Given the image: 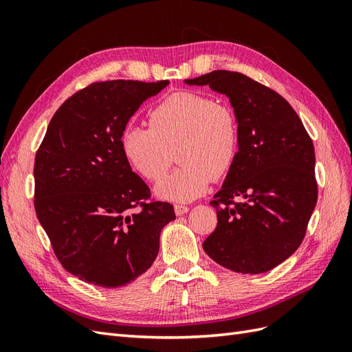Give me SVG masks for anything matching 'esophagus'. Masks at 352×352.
<instances>
[{
  "label": "esophagus",
  "instance_id": "1",
  "mask_svg": "<svg viewBox=\"0 0 352 352\" xmlns=\"http://www.w3.org/2000/svg\"><path fill=\"white\" fill-rule=\"evenodd\" d=\"M188 211H189V207H188V206H184V204H176V206H175L176 216H184L185 212H188Z\"/></svg>",
  "mask_w": 352,
  "mask_h": 352
}]
</instances>
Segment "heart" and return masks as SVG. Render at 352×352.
Masks as SVG:
<instances>
[{
  "mask_svg": "<svg viewBox=\"0 0 352 352\" xmlns=\"http://www.w3.org/2000/svg\"><path fill=\"white\" fill-rule=\"evenodd\" d=\"M148 122L150 126H126L120 146L135 172L151 182L166 173L177 148L176 158L182 166L157 184L160 198L192 201L206 194L212 179L228 176L236 163L241 127L228 104L180 91L155 104Z\"/></svg>",
  "mask_w": 352,
  "mask_h": 352,
  "instance_id": "obj_1",
  "label": "heart"
}]
</instances>
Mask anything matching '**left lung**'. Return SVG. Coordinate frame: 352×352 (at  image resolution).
Here are the masks:
<instances>
[{"mask_svg": "<svg viewBox=\"0 0 352 352\" xmlns=\"http://www.w3.org/2000/svg\"><path fill=\"white\" fill-rule=\"evenodd\" d=\"M185 82L225 94L241 127L236 163L210 202L217 228L202 248L232 272H269L300 247L316 207L311 138L282 95L242 73L214 70Z\"/></svg>", "mask_w": 352, "mask_h": 352, "instance_id": "obj_1", "label": "left lung"}]
</instances>
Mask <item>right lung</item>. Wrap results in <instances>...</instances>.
I'll list each match as a JSON object with an SVG mask.
<instances>
[{"label": "right lung", "instance_id": "add662e5", "mask_svg": "<svg viewBox=\"0 0 352 352\" xmlns=\"http://www.w3.org/2000/svg\"><path fill=\"white\" fill-rule=\"evenodd\" d=\"M168 80L95 82L52 116L35 157V211L56 257L80 280L133 282L154 263L173 206L150 199L124 158L120 136L133 113Z\"/></svg>", "mask_w": 352, "mask_h": 352}]
</instances>
